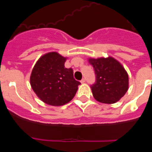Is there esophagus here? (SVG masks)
<instances>
[{
  "instance_id": "34e87169",
  "label": "esophagus",
  "mask_w": 152,
  "mask_h": 152,
  "mask_svg": "<svg viewBox=\"0 0 152 152\" xmlns=\"http://www.w3.org/2000/svg\"><path fill=\"white\" fill-rule=\"evenodd\" d=\"M86 81V79L85 78H82L81 79V80H80V82H81V84H84V83H85Z\"/></svg>"
}]
</instances>
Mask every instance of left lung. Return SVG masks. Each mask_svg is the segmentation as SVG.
Segmentation results:
<instances>
[{"instance_id":"1","label":"left lung","mask_w":152,"mask_h":152,"mask_svg":"<svg viewBox=\"0 0 152 152\" xmlns=\"http://www.w3.org/2000/svg\"><path fill=\"white\" fill-rule=\"evenodd\" d=\"M89 62L96 75L95 83L91 86L94 97L103 103L120 100L129 88L128 74L121 64L112 57L90 58Z\"/></svg>"}]
</instances>
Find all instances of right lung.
<instances>
[{
  "instance_id": "right-lung-1",
  "label": "right lung",
  "mask_w": 152,
  "mask_h": 152,
  "mask_svg": "<svg viewBox=\"0 0 152 152\" xmlns=\"http://www.w3.org/2000/svg\"><path fill=\"white\" fill-rule=\"evenodd\" d=\"M66 58L57 52L42 56L35 64L30 76L31 87L44 103L61 106L73 99L80 83L74 78L72 68H66Z\"/></svg>"
}]
</instances>
